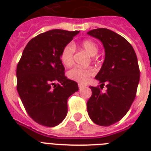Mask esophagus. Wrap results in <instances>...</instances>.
I'll return each mask as SVG.
<instances>
[{
    "mask_svg": "<svg viewBox=\"0 0 151 151\" xmlns=\"http://www.w3.org/2000/svg\"><path fill=\"white\" fill-rule=\"evenodd\" d=\"M85 86H86V85H83V84H78V88H84V87H85Z\"/></svg>",
    "mask_w": 151,
    "mask_h": 151,
    "instance_id": "34e87169",
    "label": "esophagus"
}]
</instances>
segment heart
<instances>
[{"mask_svg":"<svg viewBox=\"0 0 151 151\" xmlns=\"http://www.w3.org/2000/svg\"><path fill=\"white\" fill-rule=\"evenodd\" d=\"M81 48L85 50L90 55H95L98 52V46L94 41L91 40H85L81 44ZM75 47L73 43H68L64 46L60 52V60L62 63L69 67L73 63V54ZM95 70L92 67H73L69 70L67 75L70 79L79 83L87 82L92 76L94 75Z\"/></svg>","mask_w":151,"mask_h":151,"instance_id":"b5f03b06","label":"heart"}]
</instances>
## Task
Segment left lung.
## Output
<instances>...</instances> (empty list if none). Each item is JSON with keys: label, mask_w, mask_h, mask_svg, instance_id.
Instances as JSON below:
<instances>
[{"label": "left lung", "mask_w": 151, "mask_h": 151, "mask_svg": "<svg viewBox=\"0 0 151 151\" xmlns=\"http://www.w3.org/2000/svg\"><path fill=\"white\" fill-rule=\"evenodd\" d=\"M87 34L99 39L105 48V59L95 78L100 88L89 87L88 114L96 124L109 126L126 114L136 98L139 81L137 57L131 44L112 30L99 28ZM105 83L108 89L103 93L101 86Z\"/></svg>", "instance_id": "obj_1"}]
</instances>
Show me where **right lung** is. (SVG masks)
I'll return each instance as SVG.
<instances>
[{"instance_id":"add662e5","label":"right lung","mask_w":151,"mask_h":151,"mask_svg":"<svg viewBox=\"0 0 151 151\" xmlns=\"http://www.w3.org/2000/svg\"><path fill=\"white\" fill-rule=\"evenodd\" d=\"M78 33L56 29L40 34L28 42L17 65L18 93L29 117L41 125L60 124L67 114V99L78 91L60 60L62 49Z\"/></svg>"}]
</instances>
